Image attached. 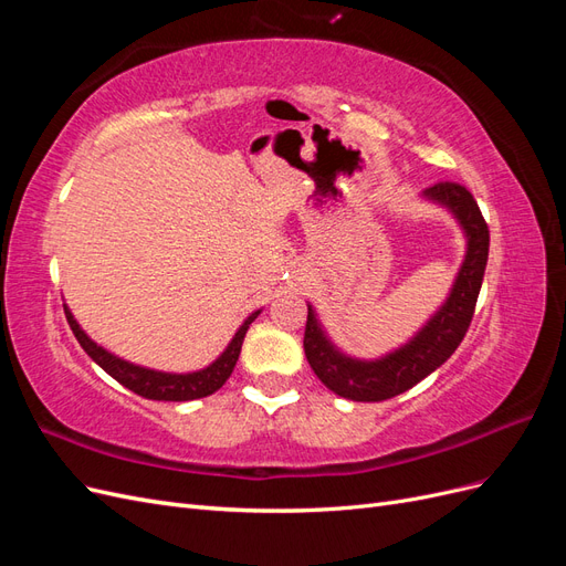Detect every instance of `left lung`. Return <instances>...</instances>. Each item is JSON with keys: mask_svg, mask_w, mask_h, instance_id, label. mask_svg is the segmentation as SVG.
Segmentation results:
<instances>
[{"mask_svg": "<svg viewBox=\"0 0 566 566\" xmlns=\"http://www.w3.org/2000/svg\"><path fill=\"white\" fill-rule=\"evenodd\" d=\"M422 196L447 208L468 238L465 260L460 264L451 295L413 339L375 361L342 354L321 328L314 306L310 304L304 328L306 361L318 380L337 397L352 401H385L403 394L441 364H447L470 328L489 260V227L472 193L458 181H439L424 188Z\"/></svg>", "mask_w": 566, "mask_h": 566, "instance_id": "8db88e82", "label": "left lung"}]
</instances>
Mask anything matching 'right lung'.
<instances>
[{
    "mask_svg": "<svg viewBox=\"0 0 566 566\" xmlns=\"http://www.w3.org/2000/svg\"><path fill=\"white\" fill-rule=\"evenodd\" d=\"M63 310H65L67 325H71V331L75 333V337L80 342V347L92 356V361H96L111 375V378H115L123 387L132 389L134 394H139V397H144V399H153V401H193V399H202V397H210V394H214L233 373L250 323L262 314V310L252 312L241 328L235 331L233 339L229 342V347L221 352V356L208 368L196 370V373H163V370H150L144 366L129 364V361H125V358H119V356L106 352L104 347H98L96 342L92 337H87V333L80 328V323L75 321V316L71 314V310H67L65 304H63Z\"/></svg>",
    "mask_w": 566,
    "mask_h": 566,
    "instance_id": "obj_1",
    "label": "right lung"
}]
</instances>
